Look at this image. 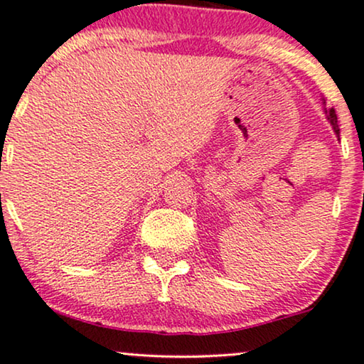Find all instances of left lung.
<instances>
[{
    "label": "left lung",
    "mask_w": 364,
    "mask_h": 364,
    "mask_svg": "<svg viewBox=\"0 0 364 364\" xmlns=\"http://www.w3.org/2000/svg\"><path fill=\"white\" fill-rule=\"evenodd\" d=\"M326 114H328V119H329L331 126H333V129H334V132L339 136V126H338V116H336V110L329 109Z\"/></svg>",
    "instance_id": "1"
}]
</instances>
